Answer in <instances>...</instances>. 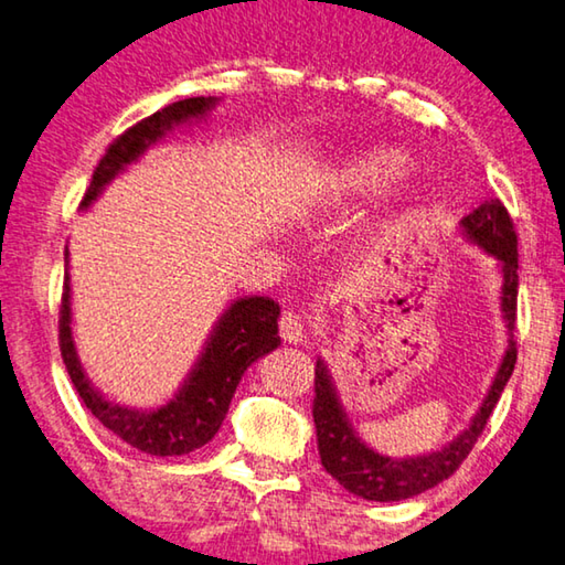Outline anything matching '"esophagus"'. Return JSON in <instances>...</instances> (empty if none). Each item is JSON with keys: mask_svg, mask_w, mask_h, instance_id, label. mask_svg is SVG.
<instances>
[{"mask_svg": "<svg viewBox=\"0 0 565 565\" xmlns=\"http://www.w3.org/2000/svg\"><path fill=\"white\" fill-rule=\"evenodd\" d=\"M279 334L284 342H289V344H299L307 339V334H303L301 317L297 315V311H284V315L279 317Z\"/></svg>", "mask_w": 565, "mask_h": 565, "instance_id": "1", "label": "esophagus"}]
</instances>
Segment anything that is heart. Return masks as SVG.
Masks as SVG:
<instances>
[{
  "mask_svg": "<svg viewBox=\"0 0 565 565\" xmlns=\"http://www.w3.org/2000/svg\"><path fill=\"white\" fill-rule=\"evenodd\" d=\"M407 170V160L392 148H374L366 153L356 156L354 160L339 170L334 183H331V195L337 201L354 199V195L380 193L382 188L395 183L397 178Z\"/></svg>",
  "mask_w": 565,
  "mask_h": 565,
  "instance_id": "heart-1",
  "label": "heart"
}]
</instances>
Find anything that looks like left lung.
<instances>
[{"instance_id":"left-lung-1","label":"left lung","mask_w":565,"mask_h":565,"mask_svg":"<svg viewBox=\"0 0 565 565\" xmlns=\"http://www.w3.org/2000/svg\"><path fill=\"white\" fill-rule=\"evenodd\" d=\"M462 228L465 234L486 248L488 254L495 256L500 266H503V311L510 329V342L486 402H482L480 412L472 417L470 427L465 429L458 440L433 455L409 460H390L384 455L370 450L354 435L352 425L347 423V415L342 412V405H339L337 392L331 387L327 366L317 362L311 415H315L317 425L321 465H324V470L331 478L339 480V486H344L349 492H354L360 498L380 500V503L405 500L450 478L460 468L462 460L468 458L472 447H476L492 409L498 405L500 392H503L510 374H513L518 360V349L513 342L518 311V236L513 218H510L508 209L498 195H488L476 211L462 218Z\"/></svg>"}]
</instances>
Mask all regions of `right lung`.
I'll return each instance as SVG.
<instances>
[{
	"mask_svg": "<svg viewBox=\"0 0 565 565\" xmlns=\"http://www.w3.org/2000/svg\"><path fill=\"white\" fill-rule=\"evenodd\" d=\"M213 105H216L213 97H185V100L160 107L158 113L148 115L115 138L95 168L93 181L83 195V209L97 199L105 183H110L125 166L140 158L142 150L163 138L173 125L203 118ZM276 319H279V303L268 297H250L231 303L193 374L183 384L181 395L153 412L128 409L107 402L87 382L83 366L77 362L73 331H70V274L65 268L60 303V352L85 407L107 429H113L122 443L138 447L142 452L168 458V455H188L213 440L226 417L241 374L250 362L281 344Z\"/></svg>",
	"mask_w": 565,
	"mask_h": 565,
	"instance_id": "1",
	"label": "right lung"
}]
</instances>
